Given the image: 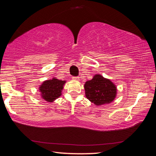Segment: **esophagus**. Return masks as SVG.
Returning a JSON list of instances; mask_svg holds the SVG:
<instances>
[{
  "label": "esophagus",
  "mask_w": 156,
  "mask_h": 156,
  "mask_svg": "<svg viewBox=\"0 0 156 156\" xmlns=\"http://www.w3.org/2000/svg\"><path fill=\"white\" fill-rule=\"evenodd\" d=\"M72 79H73V80H78L80 78H79L78 76H73Z\"/></svg>",
  "instance_id": "esophagus-1"
}]
</instances>
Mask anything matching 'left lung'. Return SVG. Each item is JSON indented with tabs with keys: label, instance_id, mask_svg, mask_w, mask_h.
I'll return each instance as SVG.
<instances>
[{
	"label": "left lung",
	"instance_id": "1",
	"mask_svg": "<svg viewBox=\"0 0 156 156\" xmlns=\"http://www.w3.org/2000/svg\"><path fill=\"white\" fill-rule=\"evenodd\" d=\"M84 87L87 98L96 105L109 103L116 96L115 84L100 74L95 75L91 80L87 81Z\"/></svg>",
	"mask_w": 156,
	"mask_h": 156
}]
</instances>
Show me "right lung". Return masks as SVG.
I'll return each mask as SVG.
<instances>
[{
  "mask_svg": "<svg viewBox=\"0 0 156 156\" xmlns=\"http://www.w3.org/2000/svg\"><path fill=\"white\" fill-rule=\"evenodd\" d=\"M65 83V80H60L55 78L43 82L39 89L42 98L47 102H53L61 96Z\"/></svg>",
  "mask_w": 156,
  "mask_h": 156,
  "instance_id": "obj_1",
  "label": "right lung"
}]
</instances>
